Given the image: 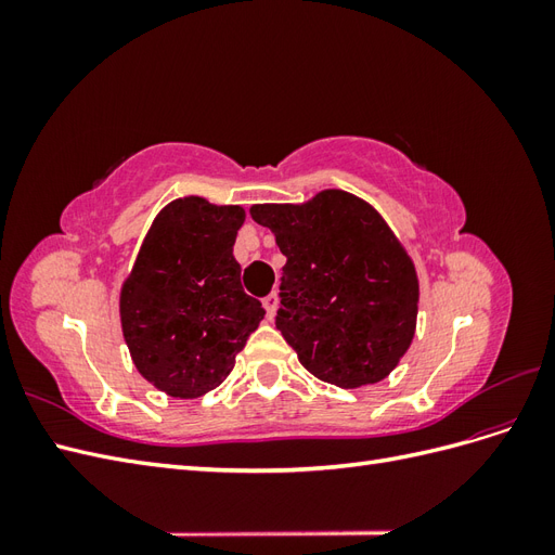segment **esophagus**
Instances as JSON below:
<instances>
[{"label":"esophagus","mask_w":555,"mask_h":555,"mask_svg":"<svg viewBox=\"0 0 555 555\" xmlns=\"http://www.w3.org/2000/svg\"><path fill=\"white\" fill-rule=\"evenodd\" d=\"M263 308H266V317L273 319L275 317V310H278V296L275 294H268L263 298Z\"/></svg>","instance_id":"34e87169"}]
</instances>
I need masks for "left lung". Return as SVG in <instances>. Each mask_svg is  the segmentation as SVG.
I'll use <instances>...</instances> for the list:
<instances>
[{
    "label": "left lung",
    "mask_w": 555,
    "mask_h": 555,
    "mask_svg": "<svg viewBox=\"0 0 555 555\" xmlns=\"http://www.w3.org/2000/svg\"><path fill=\"white\" fill-rule=\"evenodd\" d=\"M249 215L287 257L275 326L306 371L340 389L382 382L410 349L418 312L414 263L384 217L343 190Z\"/></svg>",
    "instance_id": "obj_1"
}]
</instances>
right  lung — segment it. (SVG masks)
Here are the masks:
<instances>
[{
  "label": "right lung",
  "mask_w": 555,
  "mask_h": 555,
  "mask_svg": "<svg viewBox=\"0 0 555 555\" xmlns=\"http://www.w3.org/2000/svg\"><path fill=\"white\" fill-rule=\"evenodd\" d=\"M241 206L171 201L145 233L120 292V322L137 371L173 398L220 386L266 310L243 292L233 243Z\"/></svg>",
  "instance_id": "obj_1"
}]
</instances>
